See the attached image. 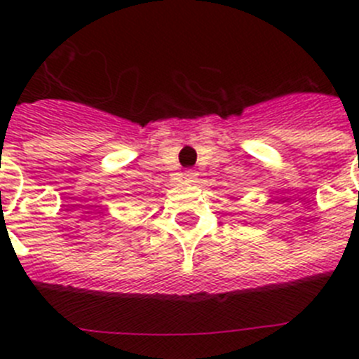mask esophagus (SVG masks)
I'll return each instance as SVG.
<instances>
[{
    "mask_svg": "<svg viewBox=\"0 0 359 359\" xmlns=\"http://www.w3.org/2000/svg\"><path fill=\"white\" fill-rule=\"evenodd\" d=\"M182 179L186 184H194L198 180V172L196 170H186V172L182 173Z\"/></svg>",
    "mask_w": 359,
    "mask_h": 359,
    "instance_id": "1",
    "label": "esophagus"
}]
</instances>
